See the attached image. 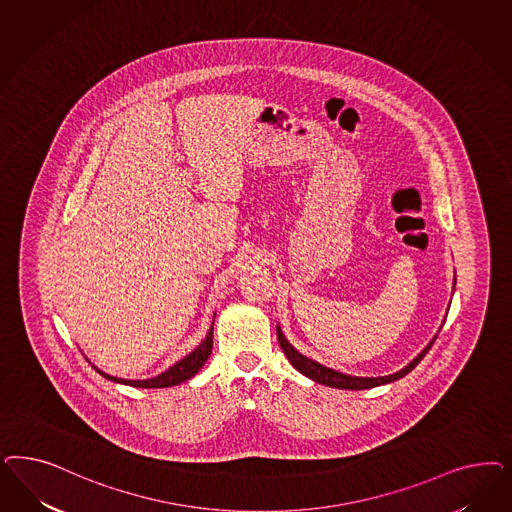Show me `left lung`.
Wrapping results in <instances>:
<instances>
[{
    "label": "left lung",
    "mask_w": 512,
    "mask_h": 512,
    "mask_svg": "<svg viewBox=\"0 0 512 512\" xmlns=\"http://www.w3.org/2000/svg\"><path fill=\"white\" fill-rule=\"evenodd\" d=\"M277 337H279V345H281L282 352L286 354V358L290 360V363L296 367L299 373H303L305 377L316 380V382H320V384H326V386H331V388H341V390H367V388H375V386H380V384H388V382H394V380L405 377L407 373L413 371L418 363L422 362V358L428 354L429 348H431V345H433L435 339H437V337H433V341L429 343L428 347L424 348L405 369L397 371L394 375H388V377H377V379L371 377V379H369V377H350V375L333 371L330 367H324V365H320V363L305 358L303 354H299L296 348L292 347V345L284 339L281 328H277Z\"/></svg>",
    "instance_id": "1"
}]
</instances>
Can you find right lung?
Wrapping results in <instances>:
<instances>
[{
  "label": "right lung",
  "mask_w": 512,
  "mask_h": 512,
  "mask_svg": "<svg viewBox=\"0 0 512 512\" xmlns=\"http://www.w3.org/2000/svg\"><path fill=\"white\" fill-rule=\"evenodd\" d=\"M213 324H215V322H213ZM211 350H213V326H211V330L207 333V337L203 339V343H201L192 354H188L184 360L175 363L173 367H169L165 373L158 375L156 379H116V377H111V375L99 371L98 367H94V369L98 371L101 377H105V379L120 382V384H128V386H133V388H169V386L181 384L184 380L192 379V377L198 373L199 369L203 367V363L207 362V358L211 356Z\"/></svg>",
  "instance_id": "obj_1"
}]
</instances>
